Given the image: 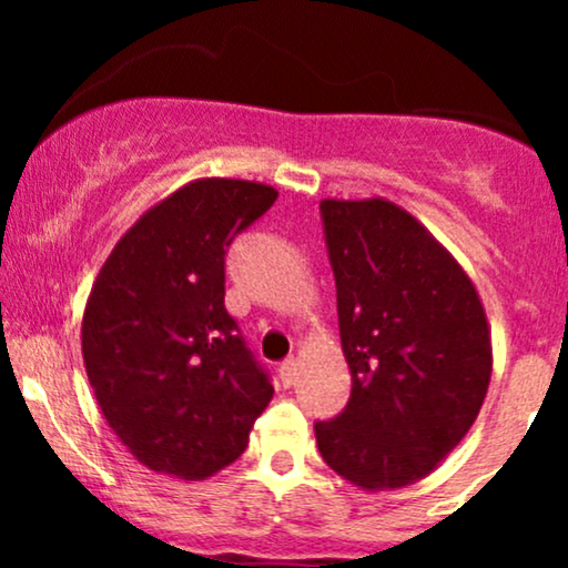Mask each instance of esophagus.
<instances>
[{"mask_svg":"<svg viewBox=\"0 0 568 568\" xmlns=\"http://www.w3.org/2000/svg\"><path fill=\"white\" fill-rule=\"evenodd\" d=\"M298 379V361L296 357H288V361H283V366H280V382L285 384V387H293Z\"/></svg>","mask_w":568,"mask_h":568,"instance_id":"1","label":"esophagus"}]
</instances>
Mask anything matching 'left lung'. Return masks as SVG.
<instances>
[{
  "instance_id": "1",
  "label": "left lung",
  "mask_w": 568,
  "mask_h": 568,
  "mask_svg": "<svg viewBox=\"0 0 568 568\" xmlns=\"http://www.w3.org/2000/svg\"><path fill=\"white\" fill-rule=\"evenodd\" d=\"M349 403L317 422L325 465L363 491L427 478L473 427L491 331L470 275L384 197L321 200Z\"/></svg>"
}]
</instances>
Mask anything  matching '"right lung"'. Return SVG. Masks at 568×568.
I'll use <instances>...</instances> for the list:
<instances>
[{"mask_svg": "<svg viewBox=\"0 0 568 568\" xmlns=\"http://www.w3.org/2000/svg\"><path fill=\"white\" fill-rule=\"evenodd\" d=\"M277 189L197 179L116 240L82 315L98 406L149 470L205 480L247 448L272 400L266 371L224 306L226 247Z\"/></svg>", "mask_w": 568, "mask_h": 568, "instance_id": "add662e5", "label": "right lung"}]
</instances>
